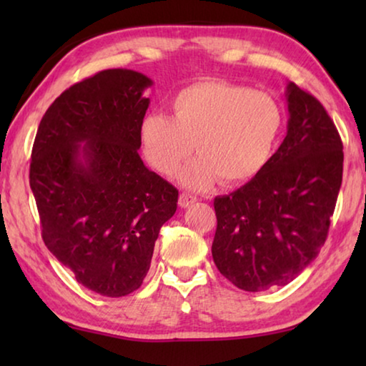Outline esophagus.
Wrapping results in <instances>:
<instances>
[{
    "label": "esophagus",
    "mask_w": 366,
    "mask_h": 366,
    "mask_svg": "<svg viewBox=\"0 0 366 366\" xmlns=\"http://www.w3.org/2000/svg\"><path fill=\"white\" fill-rule=\"evenodd\" d=\"M195 202H197V197L187 194V192H182V194L179 195V207L181 208H187L190 205H194Z\"/></svg>",
    "instance_id": "esophagus-1"
}]
</instances>
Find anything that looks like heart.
Returning a JSON list of instances; mask_svg holds the SVG:
<instances>
[{"label": "heart", "instance_id": "b5f03b06", "mask_svg": "<svg viewBox=\"0 0 366 366\" xmlns=\"http://www.w3.org/2000/svg\"><path fill=\"white\" fill-rule=\"evenodd\" d=\"M172 119L150 113L140 124L145 157L154 169L171 176L194 150L200 154L182 171L187 187L203 189L221 177L244 184L262 172L280 142L284 114L266 92L226 82L200 80L171 100Z\"/></svg>", "mask_w": 366, "mask_h": 366}]
</instances>
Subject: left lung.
I'll list each match as a JSON object with an SVG mask.
<instances>
[{
	"label": "left lung",
	"mask_w": 366,
	"mask_h": 366,
	"mask_svg": "<svg viewBox=\"0 0 366 366\" xmlns=\"http://www.w3.org/2000/svg\"><path fill=\"white\" fill-rule=\"evenodd\" d=\"M286 102L287 135L266 168L214 198V264L249 292L286 286L318 257L342 184V140L323 104L294 82Z\"/></svg>",
	"instance_id": "left-lung-1"
}]
</instances>
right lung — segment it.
<instances>
[{"label": "right lung", "instance_id": "right-lung-1", "mask_svg": "<svg viewBox=\"0 0 366 366\" xmlns=\"http://www.w3.org/2000/svg\"><path fill=\"white\" fill-rule=\"evenodd\" d=\"M152 79L107 69L64 90L41 117L30 189L48 250L104 297L137 290L179 192L139 154Z\"/></svg>", "mask_w": 366, "mask_h": 366}]
</instances>
